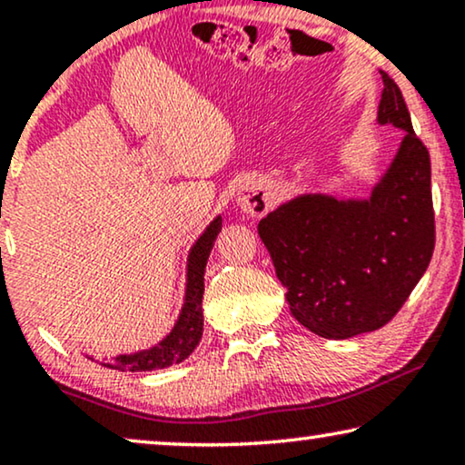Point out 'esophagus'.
<instances>
[{"label":"esophagus","mask_w":465,"mask_h":465,"mask_svg":"<svg viewBox=\"0 0 465 465\" xmlns=\"http://www.w3.org/2000/svg\"><path fill=\"white\" fill-rule=\"evenodd\" d=\"M238 206L242 211L252 214V217H263L272 208V195L263 185L248 183V185L238 193Z\"/></svg>","instance_id":"obj_1"}]
</instances>
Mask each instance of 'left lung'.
<instances>
[{"mask_svg": "<svg viewBox=\"0 0 465 465\" xmlns=\"http://www.w3.org/2000/svg\"><path fill=\"white\" fill-rule=\"evenodd\" d=\"M381 77L379 122L407 134L371 200L301 195L259 221L291 313L326 339L388 324L434 252L430 152L415 134L401 88L385 71Z\"/></svg>", "mask_w": 465, "mask_h": 465, "instance_id": "left-lung-1", "label": "left lung"}]
</instances>
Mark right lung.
Segmentation results:
<instances>
[{"label": "right lung", "instance_id": "obj_1", "mask_svg": "<svg viewBox=\"0 0 465 465\" xmlns=\"http://www.w3.org/2000/svg\"><path fill=\"white\" fill-rule=\"evenodd\" d=\"M221 232V217H217L208 225V230L202 233V238L195 242V246L189 252L187 265V292L185 305H183L179 322L166 335L164 341H160L155 348L139 351L133 356H117L115 362H101L103 366L117 371H155L166 369V366L179 364L195 350L200 343L202 331H204V313H202V295H204V270L208 254L213 251L214 240Z\"/></svg>", "mask_w": 465, "mask_h": 465}]
</instances>
